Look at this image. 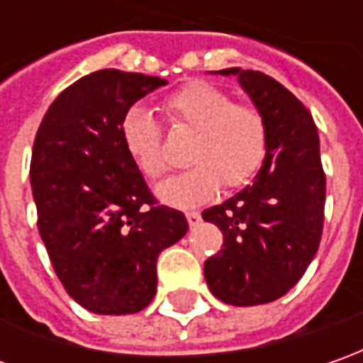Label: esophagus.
<instances>
[{
  "label": "esophagus",
  "instance_id": "34e87169",
  "mask_svg": "<svg viewBox=\"0 0 363 363\" xmlns=\"http://www.w3.org/2000/svg\"><path fill=\"white\" fill-rule=\"evenodd\" d=\"M186 218H188L189 228H194V226H198V224L202 222V214H200V212H188Z\"/></svg>",
  "mask_w": 363,
  "mask_h": 363
}]
</instances>
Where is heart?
<instances>
[{
	"instance_id": "b5f03b06",
	"label": "heart",
	"mask_w": 363,
	"mask_h": 363,
	"mask_svg": "<svg viewBox=\"0 0 363 363\" xmlns=\"http://www.w3.org/2000/svg\"><path fill=\"white\" fill-rule=\"evenodd\" d=\"M165 113L175 125L196 131L188 157L196 165L161 184V202L194 208L212 200L220 186H246L267 155V123L257 106L234 103L228 92L210 82H189L165 101ZM121 141L137 169L149 179L169 172L160 127L143 106H131L121 121Z\"/></svg>"
}]
</instances>
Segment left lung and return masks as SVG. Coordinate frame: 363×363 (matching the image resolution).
<instances>
[{
    "label": "left lung",
    "mask_w": 363,
    "mask_h": 363,
    "mask_svg": "<svg viewBox=\"0 0 363 363\" xmlns=\"http://www.w3.org/2000/svg\"><path fill=\"white\" fill-rule=\"evenodd\" d=\"M267 123V155L252 186L203 210L224 248L203 264L216 299L252 307L283 297L311 264L323 232L325 174L311 113L281 82L257 70L226 68Z\"/></svg>",
    "instance_id": "left-lung-1"
}]
</instances>
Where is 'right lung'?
I'll use <instances>...</instances> for the list:
<instances>
[{
	"mask_svg": "<svg viewBox=\"0 0 363 363\" xmlns=\"http://www.w3.org/2000/svg\"><path fill=\"white\" fill-rule=\"evenodd\" d=\"M160 77L105 68L50 105L35 133L30 182L38 230L66 293L99 315L145 309L157 291V257L188 220L160 206L121 141V121Z\"/></svg>",
	"mask_w": 363,
	"mask_h": 363,
	"instance_id": "right-lung-1",
	"label": "right lung"
}]
</instances>
